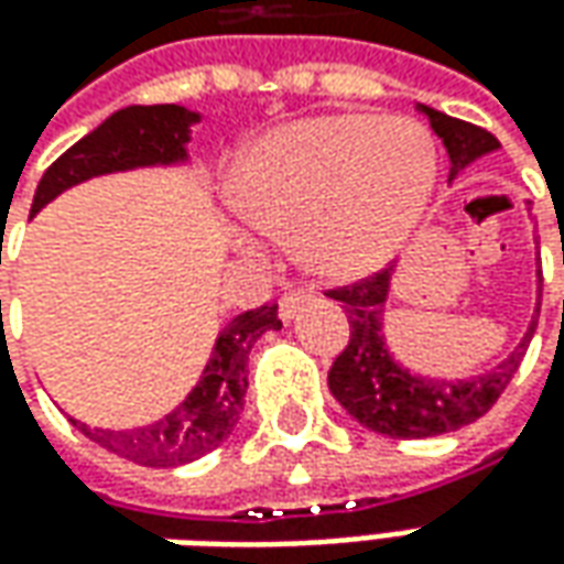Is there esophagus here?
<instances>
[{"label": "esophagus", "instance_id": "1", "mask_svg": "<svg viewBox=\"0 0 564 564\" xmlns=\"http://www.w3.org/2000/svg\"><path fill=\"white\" fill-rule=\"evenodd\" d=\"M312 296H315V293H312L308 286H302V290H290V293H283V296H281V318L283 321L296 318V312H300L305 302H312Z\"/></svg>", "mask_w": 564, "mask_h": 564}]
</instances>
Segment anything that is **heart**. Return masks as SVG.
<instances>
[{"mask_svg": "<svg viewBox=\"0 0 564 564\" xmlns=\"http://www.w3.org/2000/svg\"><path fill=\"white\" fill-rule=\"evenodd\" d=\"M437 149L415 121L321 115L259 137L234 196L264 230H296V252L327 281H361L397 259L437 186Z\"/></svg>", "mask_w": 564, "mask_h": 564, "instance_id": "1", "label": "heart"}]
</instances>
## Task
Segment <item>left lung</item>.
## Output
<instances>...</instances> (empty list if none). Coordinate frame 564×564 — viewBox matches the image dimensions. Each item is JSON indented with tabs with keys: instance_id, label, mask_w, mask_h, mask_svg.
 Segmentation results:
<instances>
[{
	"instance_id": "obj_1",
	"label": "left lung",
	"mask_w": 564,
	"mask_h": 564,
	"mask_svg": "<svg viewBox=\"0 0 564 564\" xmlns=\"http://www.w3.org/2000/svg\"><path fill=\"white\" fill-rule=\"evenodd\" d=\"M415 108L431 121V130L449 152V162H453L449 181H456L458 171H465L475 159L499 149V140L484 127L449 118L431 106ZM390 283H393V268L380 271L368 281L327 293L330 300L343 302L346 318H349V343L327 375V387L334 399L368 431L393 440L437 437L487 415L524 359L528 343L534 337L536 318L512 349V356L499 361L494 371L475 375L468 380L424 378L402 368L387 346L383 312L390 300ZM540 286H543V278H540ZM536 315H540V302H536Z\"/></svg>"
}]
</instances>
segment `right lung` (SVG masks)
I'll return each instance as SVG.
<instances>
[{
	"instance_id": "right-lung-1",
	"label": "right lung",
	"mask_w": 564,
	"mask_h": 564,
	"mask_svg": "<svg viewBox=\"0 0 564 564\" xmlns=\"http://www.w3.org/2000/svg\"><path fill=\"white\" fill-rule=\"evenodd\" d=\"M193 124H199V111L184 106H127L115 111L46 167L33 193L30 218L55 196L89 177L133 167L189 165L186 143ZM268 330H281L274 302L227 321L215 340L212 359L205 361L203 378L189 390V397L147 427L102 431L74 417L70 421L102 449L147 468H174L196 462L234 434L249 387V352Z\"/></svg>"
}]
</instances>
